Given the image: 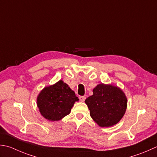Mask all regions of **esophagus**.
Returning a JSON list of instances; mask_svg holds the SVG:
<instances>
[{"label":"esophagus","mask_w":157,"mask_h":157,"mask_svg":"<svg viewBox=\"0 0 157 157\" xmlns=\"http://www.w3.org/2000/svg\"><path fill=\"white\" fill-rule=\"evenodd\" d=\"M79 98V100H80L81 101H82V102H84V101L86 99V97L85 96H80Z\"/></svg>","instance_id":"1"}]
</instances>
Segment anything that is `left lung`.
<instances>
[{
  "label": "left lung",
  "instance_id": "left-lung-1",
  "mask_svg": "<svg viewBox=\"0 0 157 157\" xmlns=\"http://www.w3.org/2000/svg\"><path fill=\"white\" fill-rule=\"evenodd\" d=\"M93 94L85 100L91 118L101 127L117 124L127 109V99L121 89L101 84L93 89Z\"/></svg>",
  "mask_w": 157,
  "mask_h": 157
}]
</instances>
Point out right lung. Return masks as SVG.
Here are the masks:
<instances>
[{"mask_svg": "<svg viewBox=\"0 0 157 157\" xmlns=\"http://www.w3.org/2000/svg\"><path fill=\"white\" fill-rule=\"evenodd\" d=\"M79 101L74 91L63 81L45 87L37 97L41 114L51 121H57L69 114L75 101Z\"/></svg>", "mask_w": 157, "mask_h": 157, "instance_id": "right-lung-1", "label": "right lung"}]
</instances>
